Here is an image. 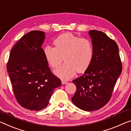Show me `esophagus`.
<instances>
[{"label":"esophagus","instance_id":"34e87169","mask_svg":"<svg viewBox=\"0 0 131 131\" xmlns=\"http://www.w3.org/2000/svg\"><path fill=\"white\" fill-rule=\"evenodd\" d=\"M61 82H62V84H67L68 83V82H66V81L64 80H62Z\"/></svg>","mask_w":131,"mask_h":131}]
</instances>
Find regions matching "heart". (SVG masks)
Masks as SVG:
<instances>
[{"label": "heart", "mask_w": 131, "mask_h": 131, "mask_svg": "<svg viewBox=\"0 0 131 131\" xmlns=\"http://www.w3.org/2000/svg\"><path fill=\"white\" fill-rule=\"evenodd\" d=\"M55 47L47 46L43 54L50 66L57 68L64 59L66 61L55 70V74L62 79H69L76 73L88 69L93 57V47L89 39L68 32L61 34L53 41Z\"/></svg>", "instance_id": "b5f03b06"}]
</instances>
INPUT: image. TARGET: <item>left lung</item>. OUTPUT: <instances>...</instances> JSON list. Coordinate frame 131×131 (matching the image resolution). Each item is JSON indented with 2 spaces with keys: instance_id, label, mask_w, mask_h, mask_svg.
<instances>
[{
  "instance_id": "left-lung-1",
  "label": "left lung",
  "mask_w": 131,
  "mask_h": 131,
  "mask_svg": "<svg viewBox=\"0 0 131 131\" xmlns=\"http://www.w3.org/2000/svg\"><path fill=\"white\" fill-rule=\"evenodd\" d=\"M89 35L92 62L83 75L72 81L76 86L72 102L86 111L97 110L108 102L122 69L117 43L100 31L90 30Z\"/></svg>"
}]
</instances>
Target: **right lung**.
<instances>
[{
    "instance_id": "right-lung-1",
    "label": "right lung",
    "mask_w": 131,
    "mask_h": 131,
    "mask_svg": "<svg viewBox=\"0 0 131 131\" xmlns=\"http://www.w3.org/2000/svg\"><path fill=\"white\" fill-rule=\"evenodd\" d=\"M45 32L32 31L23 36L10 51L7 69L19 104L32 111L48 105L61 80L52 73L41 48Z\"/></svg>"
}]
</instances>
